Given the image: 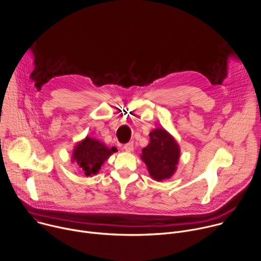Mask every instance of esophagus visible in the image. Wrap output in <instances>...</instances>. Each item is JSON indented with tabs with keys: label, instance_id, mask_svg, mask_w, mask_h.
Segmentation results:
<instances>
[{
	"label": "esophagus",
	"instance_id": "34e87169",
	"mask_svg": "<svg viewBox=\"0 0 261 261\" xmlns=\"http://www.w3.org/2000/svg\"><path fill=\"white\" fill-rule=\"evenodd\" d=\"M123 150L126 151V152H132V151H134V143H133V142H129V143L125 144V145L123 146Z\"/></svg>",
	"mask_w": 261,
	"mask_h": 261
}]
</instances>
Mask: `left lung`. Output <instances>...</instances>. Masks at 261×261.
Returning a JSON list of instances; mask_svg holds the SVG:
<instances>
[{
    "instance_id": "8db88e82",
    "label": "left lung",
    "mask_w": 261,
    "mask_h": 261,
    "mask_svg": "<svg viewBox=\"0 0 261 261\" xmlns=\"http://www.w3.org/2000/svg\"><path fill=\"white\" fill-rule=\"evenodd\" d=\"M149 136L150 142L142 149L141 160L153 180H168L177 171L180 159L179 144L164 127L154 128Z\"/></svg>"
}]
</instances>
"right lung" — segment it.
<instances>
[{
  "label": "right lung",
  "instance_id": "right-lung-1",
  "mask_svg": "<svg viewBox=\"0 0 261 261\" xmlns=\"http://www.w3.org/2000/svg\"><path fill=\"white\" fill-rule=\"evenodd\" d=\"M116 151L115 147L109 148L99 140L86 136L74 146L72 163H75L86 177H92Z\"/></svg>",
  "mask_w": 261,
  "mask_h": 261
}]
</instances>
